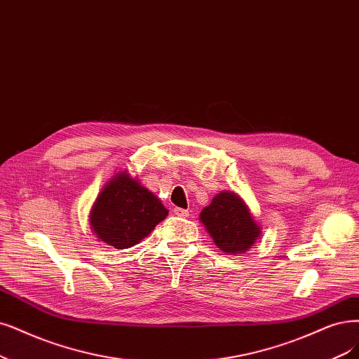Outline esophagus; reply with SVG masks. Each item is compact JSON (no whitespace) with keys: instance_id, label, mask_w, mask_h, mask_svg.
Instances as JSON below:
<instances>
[{"instance_id":"esophagus-1","label":"esophagus","mask_w":359,"mask_h":359,"mask_svg":"<svg viewBox=\"0 0 359 359\" xmlns=\"http://www.w3.org/2000/svg\"><path fill=\"white\" fill-rule=\"evenodd\" d=\"M172 211H175V215L179 216V217H188L189 216V211L184 210V208H180V207H176Z\"/></svg>"}]
</instances>
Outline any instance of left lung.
Returning <instances> with one entry per match:
<instances>
[{
  "instance_id": "8db88e82",
  "label": "left lung",
  "mask_w": 359,
  "mask_h": 359,
  "mask_svg": "<svg viewBox=\"0 0 359 359\" xmlns=\"http://www.w3.org/2000/svg\"><path fill=\"white\" fill-rule=\"evenodd\" d=\"M216 245L228 255H241L260 236L250 210L233 192H220L200 216Z\"/></svg>"
}]
</instances>
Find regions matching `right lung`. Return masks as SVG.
Masks as SVG:
<instances>
[{
  "instance_id": "1",
  "label": "right lung",
  "mask_w": 359,
  "mask_h": 359,
  "mask_svg": "<svg viewBox=\"0 0 359 359\" xmlns=\"http://www.w3.org/2000/svg\"><path fill=\"white\" fill-rule=\"evenodd\" d=\"M167 213L152 192L127 172H119L97 196L90 224L104 244L128 248L148 236Z\"/></svg>"
}]
</instances>
